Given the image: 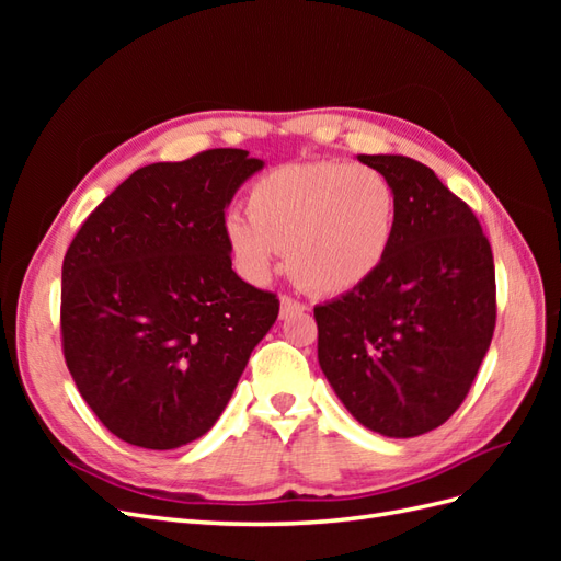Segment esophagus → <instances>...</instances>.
I'll return each mask as SVG.
<instances>
[{"label": "esophagus", "instance_id": "obj_1", "mask_svg": "<svg viewBox=\"0 0 561 561\" xmlns=\"http://www.w3.org/2000/svg\"><path fill=\"white\" fill-rule=\"evenodd\" d=\"M299 311H307V307H304L301 301H297V299H293V297H287V295L280 297V318H287V316L299 313Z\"/></svg>", "mask_w": 561, "mask_h": 561}]
</instances>
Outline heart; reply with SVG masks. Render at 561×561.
<instances>
[{"label":"heart","instance_id":"heart-1","mask_svg":"<svg viewBox=\"0 0 561 561\" xmlns=\"http://www.w3.org/2000/svg\"><path fill=\"white\" fill-rule=\"evenodd\" d=\"M245 201L248 215H227L225 239L252 283H264L287 250L301 287L344 295L375 276L393 245L396 190L365 163H283L254 180Z\"/></svg>","mask_w":561,"mask_h":561}]
</instances>
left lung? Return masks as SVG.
Returning a JSON list of instances; mask_svg holds the SVG:
<instances>
[{
    "mask_svg": "<svg viewBox=\"0 0 561 561\" xmlns=\"http://www.w3.org/2000/svg\"><path fill=\"white\" fill-rule=\"evenodd\" d=\"M398 196L388 260L313 309L318 363L346 410L386 437L428 433L461 407L496 328L494 254L466 201L410 157L360 154Z\"/></svg>",
    "mask_w": 561,
    "mask_h": 561,
    "instance_id": "left-lung-1",
    "label": "left lung"
}]
</instances>
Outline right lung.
<instances>
[{
	"label": "right lung",
	"instance_id": "right-lung-1",
	"mask_svg": "<svg viewBox=\"0 0 561 561\" xmlns=\"http://www.w3.org/2000/svg\"><path fill=\"white\" fill-rule=\"evenodd\" d=\"M262 165L245 149L145 165L65 252V363L128 445L178 449L206 435L278 318L274 293L236 276L225 239V208Z\"/></svg>",
	"mask_w": 561,
	"mask_h": 561
}]
</instances>
